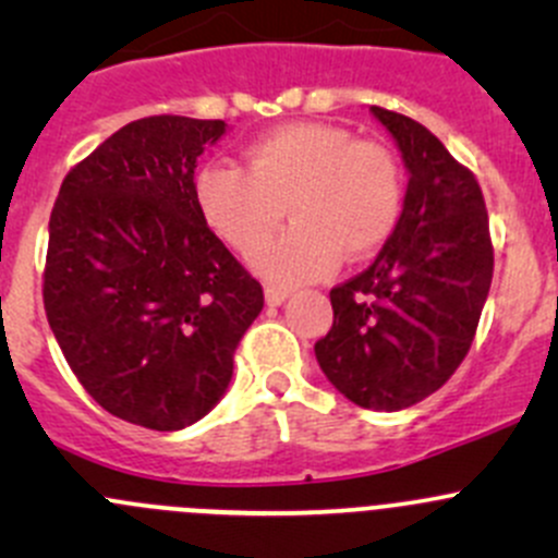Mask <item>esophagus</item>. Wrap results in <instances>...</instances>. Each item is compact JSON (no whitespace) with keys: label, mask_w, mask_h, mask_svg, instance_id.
Listing matches in <instances>:
<instances>
[{"label":"esophagus","mask_w":558,"mask_h":558,"mask_svg":"<svg viewBox=\"0 0 558 558\" xmlns=\"http://www.w3.org/2000/svg\"><path fill=\"white\" fill-rule=\"evenodd\" d=\"M289 296H291V289H280V286H267V289H264V300H267V305H283Z\"/></svg>","instance_id":"esophagus-1"}]
</instances>
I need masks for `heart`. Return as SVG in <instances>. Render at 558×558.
I'll list each match as a JSON object with an SVG mask.
<instances>
[{
	"instance_id": "heart-1",
	"label": "heart",
	"mask_w": 558,
	"mask_h": 558,
	"mask_svg": "<svg viewBox=\"0 0 558 558\" xmlns=\"http://www.w3.org/2000/svg\"><path fill=\"white\" fill-rule=\"evenodd\" d=\"M207 227L234 251L260 245L290 207L295 227L258 247L253 269L272 283L324 278L337 258L369 256L402 213V174L384 145L331 123H289L253 140L245 167L213 161L196 174Z\"/></svg>"
}]
</instances>
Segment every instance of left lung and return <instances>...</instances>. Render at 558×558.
Masks as SVG:
<instances>
[{"instance_id": "1", "label": "left lung", "mask_w": 558, "mask_h": 558, "mask_svg": "<svg viewBox=\"0 0 558 558\" xmlns=\"http://www.w3.org/2000/svg\"><path fill=\"white\" fill-rule=\"evenodd\" d=\"M408 170L402 216L362 275L331 289L335 320L315 359L367 410L410 408L464 362L492 289L481 185L418 121L369 107Z\"/></svg>"}]
</instances>
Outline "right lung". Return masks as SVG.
<instances>
[{
	"label": "right lung",
	"mask_w": 558,
	"mask_h": 558,
	"mask_svg": "<svg viewBox=\"0 0 558 558\" xmlns=\"http://www.w3.org/2000/svg\"><path fill=\"white\" fill-rule=\"evenodd\" d=\"M223 121L126 123L64 178L43 300L66 364L107 413L156 432L205 418L264 307L258 280L210 232L196 159Z\"/></svg>",
	"instance_id": "1"
}]
</instances>
